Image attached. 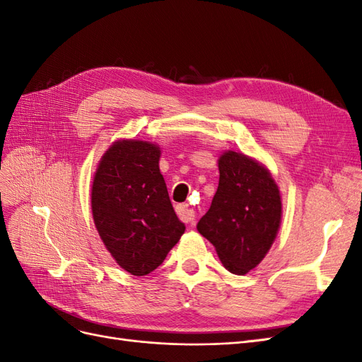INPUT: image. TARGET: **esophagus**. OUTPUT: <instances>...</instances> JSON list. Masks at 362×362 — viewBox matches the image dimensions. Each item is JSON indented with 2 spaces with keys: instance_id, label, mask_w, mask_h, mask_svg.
I'll return each instance as SVG.
<instances>
[{
  "instance_id": "34e87169",
  "label": "esophagus",
  "mask_w": 362,
  "mask_h": 362,
  "mask_svg": "<svg viewBox=\"0 0 362 362\" xmlns=\"http://www.w3.org/2000/svg\"><path fill=\"white\" fill-rule=\"evenodd\" d=\"M177 214H178L181 221L185 222V223H193L194 222L196 213L192 210L189 205H184V204L177 205Z\"/></svg>"
}]
</instances>
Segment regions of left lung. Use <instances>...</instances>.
<instances>
[{
    "label": "left lung",
    "instance_id": "1",
    "mask_svg": "<svg viewBox=\"0 0 362 362\" xmlns=\"http://www.w3.org/2000/svg\"><path fill=\"white\" fill-rule=\"evenodd\" d=\"M218 187L198 231L213 243L226 270L246 275L275 242L281 225L279 189L267 168L235 151L218 158Z\"/></svg>",
    "mask_w": 362,
    "mask_h": 362
}]
</instances>
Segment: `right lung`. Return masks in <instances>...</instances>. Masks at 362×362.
<instances>
[{
    "instance_id": "obj_1",
    "label": "right lung",
    "mask_w": 362,
    "mask_h": 362,
    "mask_svg": "<svg viewBox=\"0 0 362 362\" xmlns=\"http://www.w3.org/2000/svg\"><path fill=\"white\" fill-rule=\"evenodd\" d=\"M160 154L149 141L117 140L93 177L98 234L117 264L134 276L156 270L185 231L160 173Z\"/></svg>"
}]
</instances>
